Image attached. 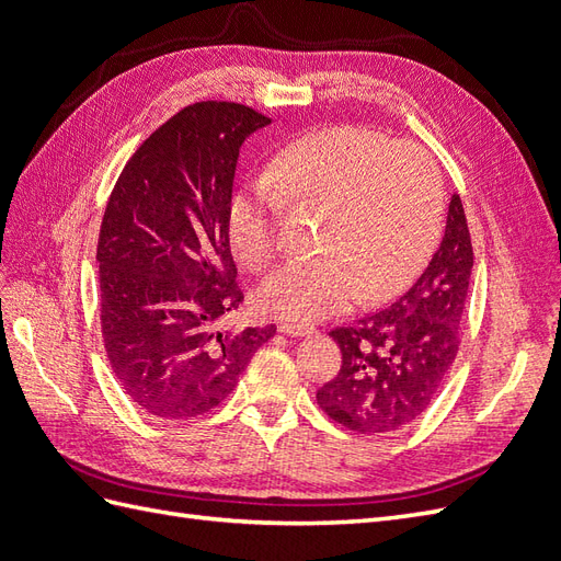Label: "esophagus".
I'll use <instances>...</instances> for the list:
<instances>
[{
    "label": "esophagus",
    "instance_id": "esophagus-1",
    "mask_svg": "<svg viewBox=\"0 0 561 561\" xmlns=\"http://www.w3.org/2000/svg\"><path fill=\"white\" fill-rule=\"evenodd\" d=\"M278 330L287 336H307L313 332L311 325H299V322H280Z\"/></svg>",
    "mask_w": 561,
    "mask_h": 561
}]
</instances>
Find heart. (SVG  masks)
<instances>
[{
	"label": "heart",
	"mask_w": 561,
	"mask_h": 561,
	"mask_svg": "<svg viewBox=\"0 0 561 561\" xmlns=\"http://www.w3.org/2000/svg\"><path fill=\"white\" fill-rule=\"evenodd\" d=\"M283 203L322 208L318 245L325 252L285 264L257 301L271 316L309 322L355 297H393L419 274L443 227L445 182L419 145L365 126L313 130L271 161L266 180L229 203V243L245 268L262 271L274 260Z\"/></svg>",
	"instance_id": "obj_1"
}]
</instances>
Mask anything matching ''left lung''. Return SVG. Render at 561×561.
I'll use <instances>...</instances> for the list:
<instances>
[{"label": "left lung", "instance_id": "left-lung-1", "mask_svg": "<svg viewBox=\"0 0 561 561\" xmlns=\"http://www.w3.org/2000/svg\"><path fill=\"white\" fill-rule=\"evenodd\" d=\"M470 271V231L454 194L443 243L423 274L390 307L330 332L342 367L318 388L320 410L363 435L400 431L426 412L461 344Z\"/></svg>", "mask_w": 561, "mask_h": 561}]
</instances>
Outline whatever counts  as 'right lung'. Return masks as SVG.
Returning a JSON list of instances; mask_svg holds the SVG:
<instances>
[{
	"instance_id": "obj_1",
	"label": "right lung",
	"mask_w": 561,
	"mask_h": 561,
	"mask_svg": "<svg viewBox=\"0 0 561 561\" xmlns=\"http://www.w3.org/2000/svg\"><path fill=\"white\" fill-rule=\"evenodd\" d=\"M271 118L194 103L118 175L100 225V322L116 381L142 412L184 421L227 400L276 325L217 332L239 309L227 213L241 145Z\"/></svg>"
}]
</instances>
